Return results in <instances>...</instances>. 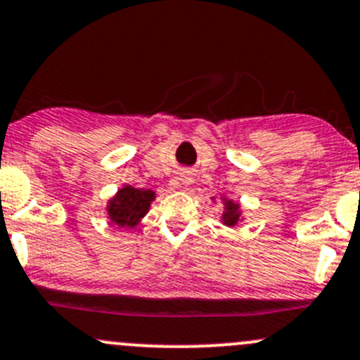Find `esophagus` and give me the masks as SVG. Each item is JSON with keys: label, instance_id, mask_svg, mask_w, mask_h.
<instances>
[{"label": "esophagus", "instance_id": "1", "mask_svg": "<svg viewBox=\"0 0 360 360\" xmlns=\"http://www.w3.org/2000/svg\"><path fill=\"white\" fill-rule=\"evenodd\" d=\"M179 179H181V184H184V186H186V184H190V183H191V177H190V174H188V172H183V174H181Z\"/></svg>", "mask_w": 360, "mask_h": 360}]
</instances>
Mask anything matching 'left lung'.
<instances>
[{
    "label": "left lung",
    "instance_id": "obj_1",
    "mask_svg": "<svg viewBox=\"0 0 360 360\" xmlns=\"http://www.w3.org/2000/svg\"><path fill=\"white\" fill-rule=\"evenodd\" d=\"M224 214H222V222H224L226 226H229V228H234V226L238 224V221H240V205L238 203H234L233 200H224Z\"/></svg>",
    "mask_w": 360,
    "mask_h": 360
}]
</instances>
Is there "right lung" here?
<instances>
[{
  "instance_id": "obj_1",
  "label": "right lung",
  "mask_w": 360,
  "mask_h": 360,
  "mask_svg": "<svg viewBox=\"0 0 360 360\" xmlns=\"http://www.w3.org/2000/svg\"><path fill=\"white\" fill-rule=\"evenodd\" d=\"M153 200L155 193L151 190L124 186L108 202V217L113 224L120 226V228H134L145 217Z\"/></svg>"
}]
</instances>
